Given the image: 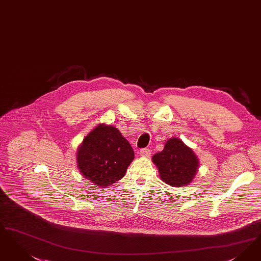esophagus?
<instances>
[{
	"label": "esophagus",
	"instance_id": "34e87169",
	"mask_svg": "<svg viewBox=\"0 0 261 261\" xmlns=\"http://www.w3.org/2000/svg\"><path fill=\"white\" fill-rule=\"evenodd\" d=\"M150 153H151V151H150L149 148H142V149L140 150V154H141L142 156L149 157L150 156Z\"/></svg>",
	"mask_w": 261,
	"mask_h": 261
}]
</instances>
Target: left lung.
<instances>
[{
  "instance_id": "obj_1",
  "label": "left lung",
  "mask_w": 261,
  "mask_h": 261,
  "mask_svg": "<svg viewBox=\"0 0 261 261\" xmlns=\"http://www.w3.org/2000/svg\"><path fill=\"white\" fill-rule=\"evenodd\" d=\"M161 179L171 187L189 184L197 172L198 159L179 139L168 140L164 149L152 156Z\"/></svg>"
}]
</instances>
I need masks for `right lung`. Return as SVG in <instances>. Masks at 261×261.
Returning <instances> with one entry per match:
<instances>
[{
    "mask_svg": "<svg viewBox=\"0 0 261 261\" xmlns=\"http://www.w3.org/2000/svg\"><path fill=\"white\" fill-rule=\"evenodd\" d=\"M134 159L129 142L114 127L100 124L85 137L77 150V167L96 186L107 187L125 175Z\"/></svg>",
    "mask_w": 261,
    "mask_h": 261,
    "instance_id": "right-lung-1",
    "label": "right lung"
}]
</instances>
